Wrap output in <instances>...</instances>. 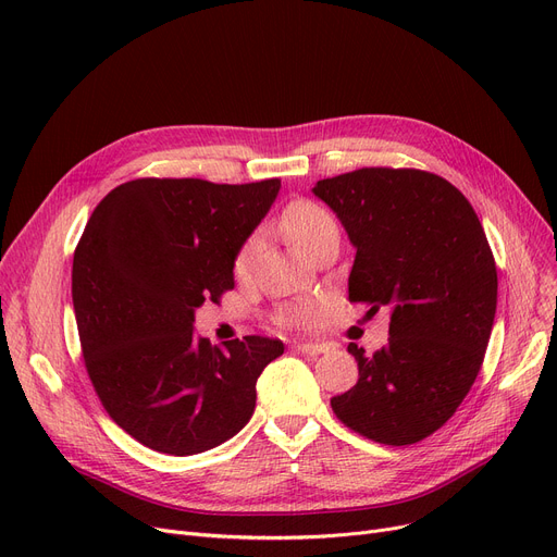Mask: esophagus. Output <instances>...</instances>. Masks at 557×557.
<instances>
[{"instance_id":"obj_1","label":"esophagus","mask_w":557,"mask_h":557,"mask_svg":"<svg viewBox=\"0 0 557 557\" xmlns=\"http://www.w3.org/2000/svg\"><path fill=\"white\" fill-rule=\"evenodd\" d=\"M294 349H296V352L307 355V357H315V355H323V352H325V345H318V343H296Z\"/></svg>"}]
</instances>
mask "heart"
Instances as JSON below:
<instances>
[{
  "mask_svg": "<svg viewBox=\"0 0 557 557\" xmlns=\"http://www.w3.org/2000/svg\"><path fill=\"white\" fill-rule=\"evenodd\" d=\"M282 230L286 234V239L305 255H309L311 248L323 242L325 237H330V234L338 232L332 214L325 208H320L318 202L305 200V198L294 200L284 210ZM255 252H257V237H250L239 248L237 257H234V275L246 277L250 273ZM315 315L318 313L313 307H298L290 311V320H296V323H311V320H315Z\"/></svg>",
  "mask_w": 557,
  "mask_h": 557,
  "instance_id": "1",
  "label": "heart"
}]
</instances>
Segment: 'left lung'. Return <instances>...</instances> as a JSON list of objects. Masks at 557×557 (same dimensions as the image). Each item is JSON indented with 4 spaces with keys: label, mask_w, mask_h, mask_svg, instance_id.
<instances>
[{
    "label": "left lung",
    "mask_w": 557,
    "mask_h": 557,
    "mask_svg": "<svg viewBox=\"0 0 557 557\" xmlns=\"http://www.w3.org/2000/svg\"><path fill=\"white\" fill-rule=\"evenodd\" d=\"M357 248L349 302L391 307L388 343L359 363L332 411L382 445H416L441 429L481 370L496 311V263L474 208L420 169L366 166L318 181Z\"/></svg>",
    "instance_id": "left-lung-1"
}]
</instances>
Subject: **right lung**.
Instances as JSON below:
<instances>
[{"instance_id":"add662e5","label":"right lung","mask_w":557,"mask_h":557,"mask_svg":"<svg viewBox=\"0 0 557 557\" xmlns=\"http://www.w3.org/2000/svg\"><path fill=\"white\" fill-rule=\"evenodd\" d=\"M277 191V178H137L87 221L72 267L83 361L106 413L144 447L200 454L250 420L257 376L282 341L212 345L194 332V311L234 288V257Z\"/></svg>"}]
</instances>
